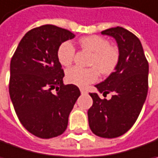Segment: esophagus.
<instances>
[{"label":"esophagus","mask_w":158,"mask_h":158,"mask_svg":"<svg viewBox=\"0 0 158 158\" xmlns=\"http://www.w3.org/2000/svg\"><path fill=\"white\" fill-rule=\"evenodd\" d=\"M80 91L82 94H87V91L85 89H80Z\"/></svg>","instance_id":"obj_1"}]
</instances>
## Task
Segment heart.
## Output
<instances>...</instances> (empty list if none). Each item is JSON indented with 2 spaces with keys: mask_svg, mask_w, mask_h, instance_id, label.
Listing matches in <instances>:
<instances>
[{
  "mask_svg": "<svg viewBox=\"0 0 158 158\" xmlns=\"http://www.w3.org/2000/svg\"><path fill=\"white\" fill-rule=\"evenodd\" d=\"M79 44L83 50L91 52L89 60V66L91 67H73L67 69L66 79L68 83L79 87H86L98 80L99 73L108 75L116 69L120 59L119 51L110 45L106 38L99 35L86 36L80 39ZM75 55V47L68 41L60 44L57 51V58L64 67H68L73 63Z\"/></svg>",
  "mask_w": 158,
  "mask_h": 158,
  "instance_id": "1",
  "label": "heart"
}]
</instances>
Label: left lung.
<instances>
[{"label":"left lung","instance_id":"left-lung-1","mask_svg":"<svg viewBox=\"0 0 158 158\" xmlns=\"http://www.w3.org/2000/svg\"><path fill=\"white\" fill-rule=\"evenodd\" d=\"M101 34L115 39L120 59L114 72L95 85L104 97L112 92V98L101 99L90 93L93 103L88 120L95 135L112 139L130 130L142 109L148 90V63L140 41L130 31L116 27Z\"/></svg>","mask_w":158,"mask_h":158}]
</instances>
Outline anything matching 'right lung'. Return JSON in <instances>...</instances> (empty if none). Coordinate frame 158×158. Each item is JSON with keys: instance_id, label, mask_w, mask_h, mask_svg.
Returning a JSON list of instances; mask_svg holds the SVG:
<instances>
[{"instance_id": "obj_1", "label": "right lung", "mask_w": 158, "mask_h": 158, "mask_svg": "<svg viewBox=\"0 0 158 158\" xmlns=\"http://www.w3.org/2000/svg\"><path fill=\"white\" fill-rule=\"evenodd\" d=\"M74 37L70 31L53 25L33 28L12 56L10 96L20 123L36 137L62 134L81 95L76 85L63 83L65 74L57 58L59 45Z\"/></svg>"}]
</instances>
